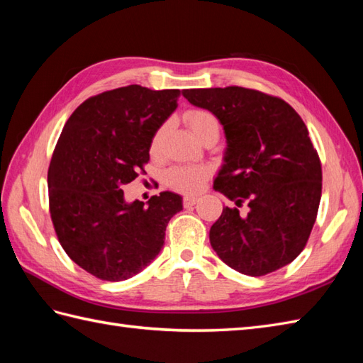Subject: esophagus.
Wrapping results in <instances>:
<instances>
[{"mask_svg":"<svg viewBox=\"0 0 363 363\" xmlns=\"http://www.w3.org/2000/svg\"><path fill=\"white\" fill-rule=\"evenodd\" d=\"M196 201H198L196 196H184V199H182V203H184V206H186V207L195 206Z\"/></svg>","mask_w":363,"mask_h":363,"instance_id":"esophagus-1","label":"esophagus"}]
</instances>
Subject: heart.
<instances>
[{"instance_id": "heart-1", "label": "heart", "mask_w": 363, "mask_h": 363, "mask_svg": "<svg viewBox=\"0 0 363 363\" xmlns=\"http://www.w3.org/2000/svg\"><path fill=\"white\" fill-rule=\"evenodd\" d=\"M186 123L196 138L203 140L209 134H220V121L211 111L206 109H190L186 112ZM165 125H162L156 134L152 135L151 151L156 152L160 148L162 138L165 134ZM209 169L201 165H174L167 169L164 176L165 186L169 189L182 191V194H195L203 187Z\"/></svg>"}]
</instances>
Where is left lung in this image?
<instances>
[{"label": "left lung", "instance_id": "8db88e82", "mask_svg": "<svg viewBox=\"0 0 363 363\" xmlns=\"http://www.w3.org/2000/svg\"><path fill=\"white\" fill-rule=\"evenodd\" d=\"M182 95L211 111L226 134L213 189L237 207H223L212 225L213 251L248 276L289 265L309 240L321 199V162L304 121L284 99L252 89H187Z\"/></svg>", "mask_w": 363, "mask_h": 363}]
</instances>
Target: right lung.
Instances as JSON below:
<instances>
[{"label":"right lung","mask_w":363,"mask_h":363,"mask_svg":"<svg viewBox=\"0 0 363 363\" xmlns=\"http://www.w3.org/2000/svg\"><path fill=\"white\" fill-rule=\"evenodd\" d=\"M181 91L128 86L86 99L67 120L48 168L54 230L74 264L98 279L140 273L160 252L169 218L182 211L173 191L128 203L123 187L150 160L152 135Z\"/></svg>","instance_id":"1"}]
</instances>
